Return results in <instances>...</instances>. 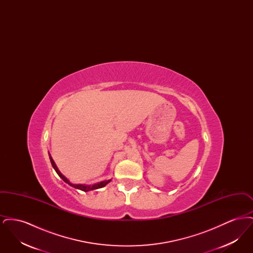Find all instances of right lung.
I'll use <instances>...</instances> for the list:
<instances>
[{
	"instance_id": "add662e5",
	"label": "right lung",
	"mask_w": 253,
	"mask_h": 253,
	"mask_svg": "<svg viewBox=\"0 0 253 253\" xmlns=\"http://www.w3.org/2000/svg\"><path fill=\"white\" fill-rule=\"evenodd\" d=\"M50 161H51V164H52V166H53V168L55 169V170H56V172L59 174V176H60V178L62 179V180L64 181V182H66L67 184H69L70 186H72L74 188H76V189H79V190H82V191H84V192H87V191H91V190H96V189H98V188H102V187H104L106 184H108L109 182L111 181H102V182H99V183H97V184H95V185H93V186H85V185H81V184H78V185H76V184H72V183H70L68 179L64 176V175H62L61 173H60V170L58 169L57 168V166H56V164H55V162H54V160L50 157Z\"/></svg>"
}]
</instances>
